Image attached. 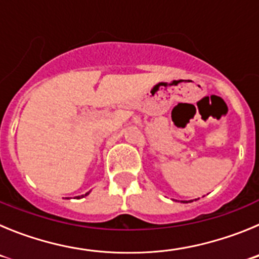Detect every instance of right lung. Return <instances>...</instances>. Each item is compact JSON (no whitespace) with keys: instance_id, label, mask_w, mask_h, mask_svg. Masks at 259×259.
Segmentation results:
<instances>
[{"instance_id":"1","label":"right lung","mask_w":259,"mask_h":259,"mask_svg":"<svg viewBox=\"0 0 259 259\" xmlns=\"http://www.w3.org/2000/svg\"><path fill=\"white\" fill-rule=\"evenodd\" d=\"M85 196H87V194H85Z\"/></svg>"}]
</instances>
